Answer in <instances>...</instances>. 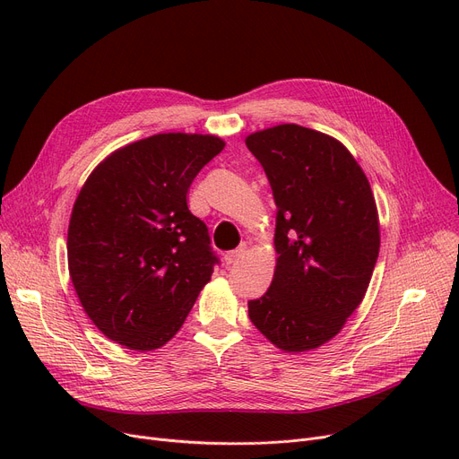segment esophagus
<instances>
[{"label":"esophagus","instance_id":"obj_1","mask_svg":"<svg viewBox=\"0 0 459 459\" xmlns=\"http://www.w3.org/2000/svg\"><path fill=\"white\" fill-rule=\"evenodd\" d=\"M246 253H247L246 244L239 246L238 249H234V251H230V253L225 255V264H227V266H232V264H238L239 260H242V258L246 256Z\"/></svg>","mask_w":459,"mask_h":459}]
</instances>
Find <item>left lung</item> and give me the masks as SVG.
Listing matches in <instances>:
<instances>
[{"mask_svg":"<svg viewBox=\"0 0 459 459\" xmlns=\"http://www.w3.org/2000/svg\"><path fill=\"white\" fill-rule=\"evenodd\" d=\"M277 204V266L249 318L284 351L315 350L363 301L379 255V220L363 169L341 141L299 125L246 137Z\"/></svg>","mask_w":459,"mask_h":459,"instance_id":"1","label":"left lung"}]
</instances>
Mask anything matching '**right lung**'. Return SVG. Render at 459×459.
Wrapping results in <instances>:
<instances>
[{
    "label": "right lung",
    "instance_id": "1",
    "mask_svg": "<svg viewBox=\"0 0 459 459\" xmlns=\"http://www.w3.org/2000/svg\"><path fill=\"white\" fill-rule=\"evenodd\" d=\"M223 149L215 135L156 134L111 152L85 180L68 223V272L109 341L161 348L210 281L217 258L186 195Z\"/></svg>",
    "mask_w": 459,
    "mask_h": 459
}]
</instances>
